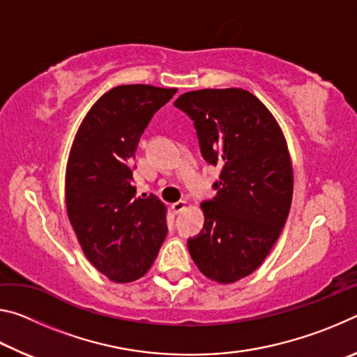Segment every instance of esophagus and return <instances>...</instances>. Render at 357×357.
I'll list each match as a JSON object with an SVG mask.
<instances>
[{"label": "esophagus", "mask_w": 357, "mask_h": 357, "mask_svg": "<svg viewBox=\"0 0 357 357\" xmlns=\"http://www.w3.org/2000/svg\"><path fill=\"white\" fill-rule=\"evenodd\" d=\"M185 208V202H176V203H173L172 204V211L174 214H179V213H183V209Z\"/></svg>", "instance_id": "esophagus-1"}]
</instances>
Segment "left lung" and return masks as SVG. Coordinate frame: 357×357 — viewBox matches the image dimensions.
<instances>
[{
    "label": "left lung",
    "instance_id": "left-lung-1",
    "mask_svg": "<svg viewBox=\"0 0 357 357\" xmlns=\"http://www.w3.org/2000/svg\"><path fill=\"white\" fill-rule=\"evenodd\" d=\"M174 107L193 121L203 159L222 167L217 195L202 203L204 225L190 257L211 280L252 274L279 239L291 206L293 168L271 112L245 89H200Z\"/></svg>",
    "mask_w": 357,
    "mask_h": 357
}]
</instances>
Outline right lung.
Listing matches in <instances>:
<instances>
[{
  "label": "right lung",
  "mask_w": 357,
  "mask_h": 357,
  "mask_svg": "<svg viewBox=\"0 0 357 357\" xmlns=\"http://www.w3.org/2000/svg\"><path fill=\"white\" fill-rule=\"evenodd\" d=\"M178 89L123 84L84 116L66 172V206L84 255L116 283L148 273L168 233L159 198L135 197L134 157L154 113Z\"/></svg>",
  "instance_id": "obj_1"
}]
</instances>
